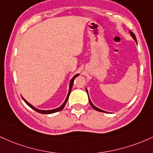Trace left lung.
I'll list each match as a JSON object with an SVG mask.
<instances>
[{
  "instance_id": "obj_1",
  "label": "left lung",
  "mask_w": 153,
  "mask_h": 153,
  "mask_svg": "<svg viewBox=\"0 0 153 153\" xmlns=\"http://www.w3.org/2000/svg\"><path fill=\"white\" fill-rule=\"evenodd\" d=\"M129 32H130V35H131V36L132 37H133V39H134L135 41H136L137 42V39H136V36H135V35L133 33V32H131V31H129ZM86 91H87V93L88 94V91H87V89H86ZM88 98H89V102H90V105H91V106H92V108H94L95 110H96V111H100V112H104V113H108V112H106V111H102V110H101V109H100V108H97L96 107V106H95L93 104H92V102H91V100H90V97H89V95H88Z\"/></svg>"
}]
</instances>
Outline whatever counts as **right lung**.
<instances>
[{
    "mask_svg": "<svg viewBox=\"0 0 153 153\" xmlns=\"http://www.w3.org/2000/svg\"><path fill=\"white\" fill-rule=\"evenodd\" d=\"M79 75V74H77L75 75V76H74L73 78H72L71 79V81H70V83H69V90H68V92L67 97H66V100H65L64 102H63V103L62 105H61L60 106V107L57 108H55V109H53V110H47V111H45V110H39V109H37V108H36L35 107H34L33 105H31L30 103H29V102H27V101L26 100H25V98H24L23 97H22V99L24 100V101H25L26 103H27V105H29V106H30V107L31 108H32L33 110H35V111H37V112L39 113V114H53V113H56V112H58V111H61V110L63 109V108H64V106L66 105V102H67V100H68V97H69L70 93H71V89H72V86H73L74 81L75 78H76V76H78Z\"/></svg>",
    "mask_w": 153,
    "mask_h": 153,
    "instance_id": "obj_1",
    "label": "right lung"
}]
</instances>
